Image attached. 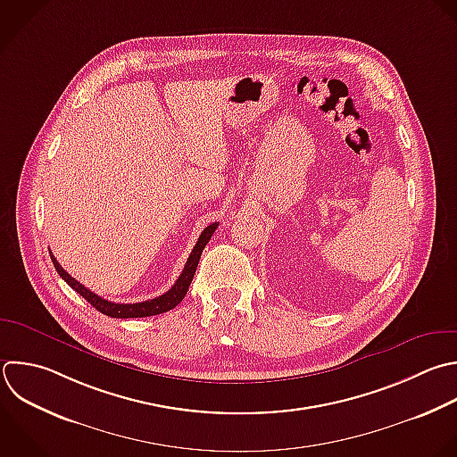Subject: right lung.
<instances>
[{
    "label": "right lung",
    "instance_id": "obj_1",
    "mask_svg": "<svg viewBox=\"0 0 457 457\" xmlns=\"http://www.w3.org/2000/svg\"><path fill=\"white\" fill-rule=\"evenodd\" d=\"M220 223H212L209 227L204 228V232L200 234L186 266H184V271L180 273V277L177 278V282L173 284V287L170 291H166L164 295L157 296V298H152V300H145V302H137V303H116V302H109L102 296H98L96 293H93L91 289H87L86 286H82L79 280H75L59 262L57 259L54 257V253L50 252L52 255V262L57 270V273L68 282V286H71L79 295H82L93 307H96L100 312L111 316V318H145V316H155V314H162L173 307H177L182 298L186 296L189 286H191V280L195 277V271H196V266L200 262V257H202V252L205 248V245L209 243V239L212 237L214 230L218 228Z\"/></svg>",
    "mask_w": 457,
    "mask_h": 457
}]
</instances>
